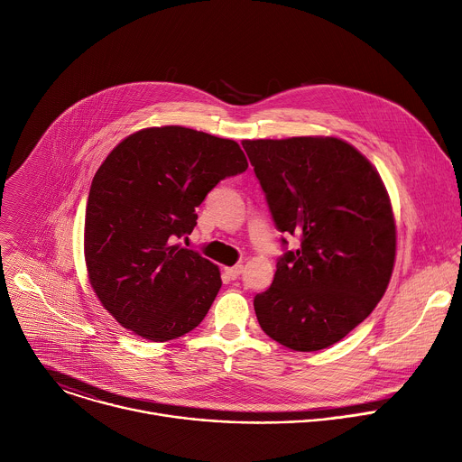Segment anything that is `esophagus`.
I'll use <instances>...</instances> for the list:
<instances>
[{"label": "esophagus", "instance_id": "1", "mask_svg": "<svg viewBox=\"0 0 462 462\" xmlns=\"http://www.w3.org/2000/svg\"><path fill=\"white\" fill-rule=\"evenodd\" d=\"M242 271H244V265H233V267H226V274L229 276L231 281L238 279V276L242 274Z\"/></svg>", "mask_w": 462, "mask_h": 462}]
</instances>
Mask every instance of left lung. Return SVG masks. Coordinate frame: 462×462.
<instances>
[{
    "label": "left lung",
    "mask_w": 462,
    "mask_h": 462,
    "mask_svg": "<svg viewBox=\"0 0 462 462\" xmlns=\"http://www.w3.org/2000/svg\"><path fill=\"white\" fill-rule=\"evenodd\" d=\"M282 233L300 247L276 262L254 313L267 337L293 351L342 340L384 297L397 226L379 171L335 136L242 142ZM286 242V240H284Z\"/></svg>",
    "instance_id": "obj_1"
}]
</instances>
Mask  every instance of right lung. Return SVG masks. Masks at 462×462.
<instances>
[{
	"mask_svg": "<svg viewBox=\"0 0 462 462\" xmlns=\"http://www.w3.org/2000/svg\"><path fill=\"white\" fill-rule=\"evenodd\" d=\"M245 169L235 140L181 125L136 131L107 154L90 183L83 253L92 291L120 326L167 342L204 320L220 269L176 240L217 183Z\"/></svg>",
	"mask_w": 462,
	"mask_h": 462,
	"instance_id": "obj_1",
	"label": "right lung"
}]
</instances>
